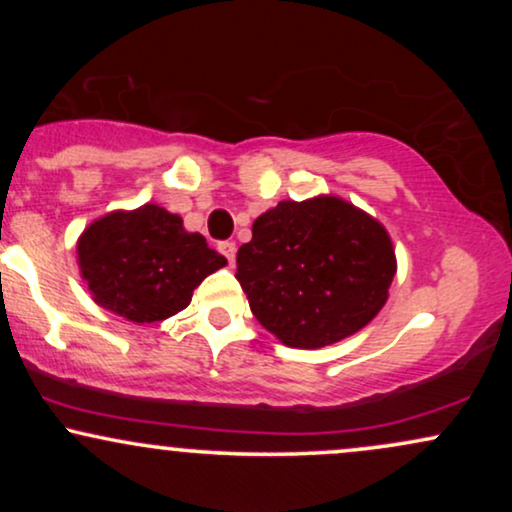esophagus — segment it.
<instances>
[{"label":"esophagus","instance_id":"34e87169","mask_svg":"<svg viewBox=\"0 0 512 512\" xmlns=\"http://www.w3.org/2000/svg\"><path fill=\"white\" fill-rule=\"evenodd\" d=\"M216 250H219L221 255L226 257L228 264L236 262V250H238V248H236V243H233V240H221V243L216 245Z\"/></svg>","mask_w":512,"mask_h":512}]
</instances>
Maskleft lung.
<instances>
[{"instance_id": "8db88e82", "label": "left lung", "mask_w": 512, "mask_h": 512, "mask_svg": "<svg viewBox=\"0 0 512 512\" xmlns=\"http://www.w3.org/2000/svg\"><path fill=\"white\" fill-rule=\"evenodd\" d=\"M236 262L252 315L298 349H320L366 327L397 272L385 228L337 197L264 211Z\"/></svg>"}]
</instances>
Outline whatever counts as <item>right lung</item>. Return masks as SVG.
<instances>
[{"mask_svg":"<svg viewBox=\"0 0 512 512\" xmlns=\"http://www.w3.org/2000/svg\"><path fill=\"white\" fill-rule=\"evenodd\" d=\"M81 276L93 301L132 322H158L180 313L204 276L226 264L199 233L156 204L113 211L81 233Z\"/></svg>","mask_w":512,"mask_h":512,"instance_id":"1","label":"right lung"}]
</instances>
